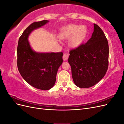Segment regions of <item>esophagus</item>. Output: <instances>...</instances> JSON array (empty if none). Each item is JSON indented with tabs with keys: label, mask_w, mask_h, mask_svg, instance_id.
I'll list each match as a JSON object with an SVG mask.
<instances>
[{
	"label": "esophagus",
	"mask_w": 124,
	"mask_h": 124,
	"mask_svg": "<svg viewBox=\"0 0 124 124\" xmlns=\"http://www.w3.org/2000/svg\"><path fill=\"white\" fill-rule=\"evenodd\" d=\"M68 57H69V55L68 53H65L62 56V59L64 61H66L67 59H68Z\"/></svg>",
	"instance_id": "esophagus-1"
}]
</instances>
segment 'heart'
Instances as JSON below:
<instances>
[{
	"mask_svg": "<svg viewBox=\"0 0 124 124\" xmlns=\"http://www.w3.org/2000/svg\"><path fill=\"white\" fill-rule=\"evenodd\" d=\"M87 34V29L85 25L69 24L62 28L58 38L68 40V45L72 48H76L84 42Z\"/></svg>",
	"mask_w": 124,
	"mask_h": 124,
	"instance_id": "heart-1",
	"label": "heart"
}]
</instances>
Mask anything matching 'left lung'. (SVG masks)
<instances>
[{
    "label": "left lung",
    "instance_id": "8db88e82",
    "mask_svg": "<svg viewBox=\"0 0 124 124\" xmlns=\"http://www.w3.org/2000/svg\"><path fill=\"white\" fill-rule=\"evenodd\" d=\"M92 37L85 44L70 51L68 62L74 84L80 88L94 86L108 68V44L104 32L94 24Z\"/></svg>",
    "mask_w": 124,
    "mask_h": 124
}]
</instances>
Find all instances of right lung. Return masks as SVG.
Listing matches in <instances>:
<instances>
[{"label": "right lung", "instance_id": "obj_1", "mask_svg": "<svg viewBox=\"0 0 124 124\" xmlns=\"http://www.w3.org/2000/svg\"><path fill=\"white\" fill-rule=\"evenodd\" d=\"M49 22L43 20L30 25L18 40L17 48L18 70L24 80L36 88L46 91L53 87L63 53H39L33 50L28 37L34 30Z\"/></svg>", "mask_w": 124, "mask_h": 124}]
</instances>
